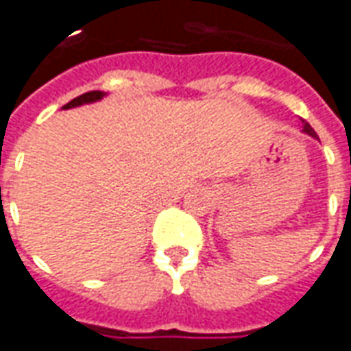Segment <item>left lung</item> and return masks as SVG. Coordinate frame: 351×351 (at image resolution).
<instances>
[{"label": "left lung", "mask_w": 351, "mask_h": 351, "mask_svg": "<svg viewBox=\"0 0 351 351\" xmlns=\"http://www.w3.org/2000/svg\"><path fill=\"white\" fill-rule=\"evenodd\" d=\"M304 132H306V134L311 135V137H317V134L313 132V128H311V125H309L308 122H306V120H304Z\"/></svg>", "instance_id": "1"}]
</instances>
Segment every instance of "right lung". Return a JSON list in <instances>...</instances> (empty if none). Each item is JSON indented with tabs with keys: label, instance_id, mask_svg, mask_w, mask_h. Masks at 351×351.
Listing matches in <instances>:
<instances>
[{
	"label": "right lung",
	"instance_id": "1",
	"mask_svg": "<svg viewBox=\"0 0 351 351\" xmlns=\"http://www.w3.org/2000/svg\"><path fill=\"white\" fill-rule=\"evenodd\" d=\"M105 93L103 91H88V93H84V95H80V97L72 99L70 103L64 105V108H72V106H80L84 105V103H93V101H99V99L103 97Z\"/></svg>",
	"mask_w": 351,
	"mask_h": 351
}]
</instances>
